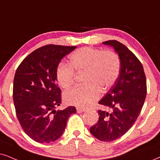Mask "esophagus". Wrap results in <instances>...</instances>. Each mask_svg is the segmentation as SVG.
Masks as SVG:
<instances>
[{
	"label": "esophagus",
	"instance_id": "esophagus-1",
	"mask_svg": "<svg viewBox=\"0 0 160 160\" xmlns=\"http://www.w3.org/2000/svg\"><path fill=\"white\" fill-rule=\"evenodd\" d=\"M77 112L78 113H82L86 111V108H81V107H77Z\"/></svg>",
	"mask_w": 160,
	"mask_h": 160
}]
</instances>
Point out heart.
Segmentation results:
<instances>
[{"instance_id": "b5f03b06", "label": "heart", "mask_w": 160, "mask_h": 160, "mask_svg": "<svg viewBox=\"0 0 160 160\" xmlns=\"http://www.w3.org/2000/svg\"><path fill=\"white\" fill-rule=\"evenodd\" d=\"M120 60L112 51H102L92 47L78 48L70 56V64L61 62L56 69V78L62 88L74 84L77 74L84 73V86L67 90L63 99L68 105L80 107L89 106L100 94V88H108L120 75Z\"/></svg>"}]
</instances>
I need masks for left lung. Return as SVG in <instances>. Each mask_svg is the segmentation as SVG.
<instances>
[{"instance_id":"8db88e82","label":"left lung","mask_w":160,"mask_h":160,"mask_svg":"<svg viewBox=\"0 0 160 160\" xmlns=\"http://www.w3.org/2000/svg\"><path fill=\"white\" fill-rule=\"evenodd\" d=\"M114 48L120 59V74L104 98L99 101V120L90 128L94 137L111 142L123 136L139 117L147 94L142 65L132 52L115 40L102 43Z\"/></svg>"}]
</instances>
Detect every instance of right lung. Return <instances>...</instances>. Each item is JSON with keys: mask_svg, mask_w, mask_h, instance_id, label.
<instances>
[{"mask_svg": "<svg viewBox=\"0 0 160 160\" xmlns=\"http://www.w3.org/2000/svg\"><path fill=\"white\" fill-rule=\"evenodd\" d=\"M76 46L48 44L38 48L23 59L16 70L13 101L16 116L24 132L35 142L55 141L65 130L74 106L55 111L61 104V90L56 69L64 56Z\"/></svg>", "mask_w": 160, "mask_h": 160, "instance_id": "right-lung-1", "label": "right lung"}]
</instances>
